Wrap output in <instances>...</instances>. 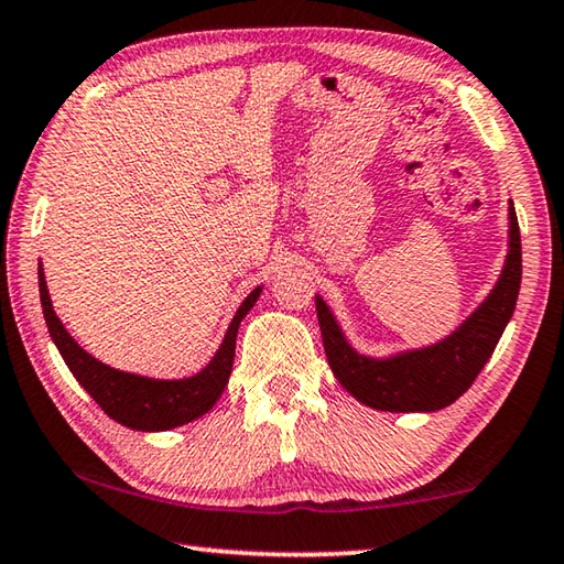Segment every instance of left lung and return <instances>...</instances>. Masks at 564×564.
<instances>
[{"label": "left lung", "instance_id": "obj_1", "mask_svg": "<svg viewBox=\"0 0 564 564\" xmlns=\"http://www.w3.org/2000/svg\"><path fill=\"white\" fill-rule=\"evenodd\" d=\"M522 276V247L518 215L510 207V250L496 290L478 312L436 347L401 354L389 361L359 357L334 322L327 304L317 297L322 344L334 377L354 399L381 411H438L456 401L496 351L516 310Z\"/></svg>", "mask_w": 564, "mask_h": 564}]
</instances>
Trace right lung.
I'll list each match as a JSON object with an SVG mask.
<instances>
[{"label": "right lung", "mask_w": 564, "mask_h": 564, "mask_svg": "<svg viewBox=\"0 0 564 564\" xmlns=\"http://www.w3.org/2000/svg\"><path fill=\"white\" fill-rule=\"evenodd\" d=\"M260 292L262 290L257 288L250 297L240 304L230 329L225 334L223 347L217 349L215 359L207 364L200 373L181 381H155L116 371L111 367H106V364L96 361L91 354H86L78 347L72 339V334L64 329V324L56 317L52 300H48L44 270L42 264H39V294H42L44 319L56 349L62 351L66 367L72 369L76 381L91 393V399L108 413V416L135 431H167L183 426V423L195 421L197 416H203V413L215 406V401L220 399V393L227 387V379H230L232 371L237 327H240L245 314L252 310V304L260 297Z\"/></svg>", "instance_id": "1"}]
</instances>
